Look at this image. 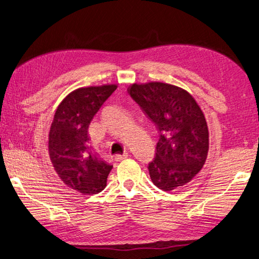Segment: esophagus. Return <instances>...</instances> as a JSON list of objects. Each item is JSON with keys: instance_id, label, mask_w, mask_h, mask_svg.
Instances as JSON below:
<instances>
[{"instance_id": "1", "label": "esophagus", "mask_w": 259, "mask_h": 259, "mask_svg": "<svg viewBox=\"0 0 259 259\" xmlns=\"http://www.w3.org/2000/svg\"><path fill=\"white\" fill-rule=\"evenodd\" d=\"M129 156L128 153H123L122 155H116L115 156V161H122V159H124Z\"/></svg>"}]
</instances>
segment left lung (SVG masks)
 Returning a JSON list of instances; mask_svg holds the SVG:
<instances>
[{
	"label": "left lung",
	"mask_w": 259,
	"mask_h": 259,
	"mask_svg": "<svg viewBox=\"0 0 259 259\" xmlns=\"http://www.w3.org/2000/svg\"><path fill=\"white\" fill-rule=\"evenodd\" d=\"M157 129L156 153L148 164L150 179L164 191L189 182L207 157L208 129L190 94L163 82L135 83L128 89Z\"/></svg>",
	"instance_id": "8db88e82"
}]
</instances>
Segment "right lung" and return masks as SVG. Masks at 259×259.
Listing matches in <instances>:
<instances>
[{"label":"right lung","instance_id":"obj_1","mask_svg":"<svg viewBox=\"0 0 259 259\" xmlns=\"http://www.w3.org/2000/svg\"><path fill=\"white\" fill-rule=\"evenodd\" d=\"M115 89V84L77 89L59 105L52 122L51 161L61 180L81 194L101 192L113 167L93 147L88 128Z\"/></svg>","mask_w":259,"mask_h":259}]
</instances>
